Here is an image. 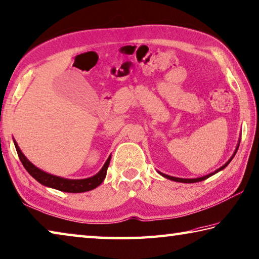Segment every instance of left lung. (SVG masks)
I'll use <instances>...</instances> for the list:
<instances>
[{
	"label": "left lung",
	"mask_w": 259,
	"mask_h": 259,
	"mask_svg": "<svg viewBox=\"0 0 259 259\" xmlns=\"http://www.w3.org/2000/svg\"><path fill=\"white\" fill-rule=\"evenodd\" d=\"M238 148H239V145L237 146V148H236V152H234V154L232 155V157L229 159V161L224 164L223 166H221L220 168H218V170L216 171H214V172H211V173H209V175H207V176H204V177H200V178H196V179H182V178H176V177H171V176H167V175H164V173H162V172H158L159 175L161 176H163L164 178H166V179H170V180H172V181H177V182H185V183H194V182H199V181H203V180H205V179H207V178H209L210 176H213V175H215V173H218V172H220V171H222L224 167H227V165L228 164L232 161V158H233V156L234 155H236V153H237V150H238Z\"/></svg>",
	"instance_id": "left-lung-1"
}]
</instances>
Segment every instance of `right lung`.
Wrapping results in <instances>:
<instances>
[{"label":"right lung","mask_w":259,"mask_h":259,"mask_svg":"<svg viewBox=\"0 0 259 259\" xmlns=\"http://www.w3.org/2000/svg\"><path fill=\"white\" fill-rule=\"evenodd\" d=\"M15 145H16L19 158H20L22 165L25 166L28 173H29L32 178L36 179V180L39 183H41L43 186L53 188V189H58L64 192H84V191L95 189L96 187L100 186L101 183L104 181V179L106 177L107 167H109L110 159H111V157H109V159L105 162L104 166L102 167V170L98 172L96 176L88 179H81V180H69V179H63L56 176H52V175H49V173L39 170L38 167H36L34 164L30 163L29 159L22 154L21 149L18 147L16 142H15Z\"/></svg>","instance_id":"1"}]
</instances>
